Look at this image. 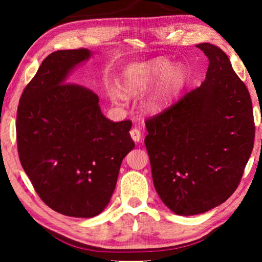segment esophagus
I'll return each instance as SVG.
<instances>
[{
    "mask_svg": "<svg viewBox=\"0 0 262 262\" xmlns=\"http://www.w3.org/2000/svg\"><path fill=\"white\" fill-rule=\"evenodd\" d=\"M130 136H132V139L134 140L135 142H140L141 139H142V134H141V132H140L139 128H137V127L133 128V129L130 130Z\"/></svg>",
    "mask_w": 262,
    "mask_h": 262,
    "instance_id": "obj_1",
    "label": "esophagus"
}]
</instances>
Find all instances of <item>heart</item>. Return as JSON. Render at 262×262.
I'll list each match as a JSON object with an SVG mask.
<instances>
[{"instance_id":"heart-1","label":"heart","mask_w":262,"mask_h":262,"mask_svg":"<svg viewBox=\"0 0 262 262\" xmlns=\"http://www.w3.org/2000/svg\"><path fill=\"white\" fill-rule=\"evenodd\" d=\"M163 74L164 76L158 86L145 99L143 105L150 113L162 112L171 104L185 84L186 73L179 66L172 67L171 62L166 59H155L132 66L123 76L122 90L130 95L141 94L148 90ZM110 97L115 104H123L126 101V96L118 90L111 91Z\"/></svg>"}]
</instances>
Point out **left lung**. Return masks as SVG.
<instances>
[{"instance_id":"8db88e82","label":"left lung","mask_w":262,"mask_h":262,"mask_svg":"<svg viewBox=\"0 0 262 262\" xmlns=\"http://www.w3.org/2000/svg\"><path fill=\"white\" fill-rule=\"evenodd\" d=\"M209 60L199 88L145 120L154 186L177 215H198L237 189L254 144L247 88L228 55L212 43L196 45Z\"/></svg>"}]
</instances>
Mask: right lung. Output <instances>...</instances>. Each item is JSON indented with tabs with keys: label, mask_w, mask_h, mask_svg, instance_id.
Instances as JSON below:
<instances>
[{
	"label": "right lung",
	"mask_w": 262,
	"mask_h": 262,
	"mask_svg": "<svg viewBox=\"0 0 262 262\" xmlns=\"http://www.w3.org/2000/svg\"><path fill=\"white\" fill-rule=\"evenodd\" d=\"M90 56L86 48L48 55L21 94L16 121L19 161L35 192L53 210L82 219L108 205L135 147L130 120H108L94 91L67 83Z\"/></svg>",
	"instance_id": "add662e5"
}]
</instances>
